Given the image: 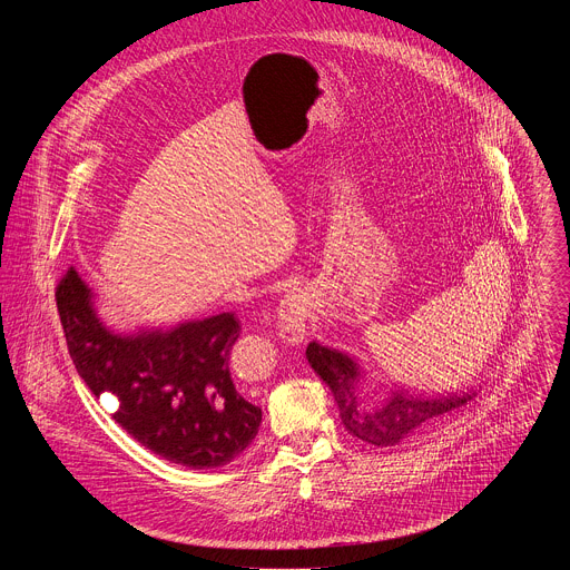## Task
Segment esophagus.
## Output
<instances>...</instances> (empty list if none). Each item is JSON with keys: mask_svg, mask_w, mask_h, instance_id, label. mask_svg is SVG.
I'll use <instances>...</instances> for the list:
<instances>
[{"mask_svg": "<svg viewBox=\"0 0 570 570\" xmlns=\"http://www.w3.org/2000/svg\"><path fill=\"white\" fill-rule=\"evenodd\" d=\"M308 320V297L302 291H291L284 295L277 308V332L288 345H299L306 338Z\"/></svg>", "mask_w": 570, "mask_h": 570, "instance_id": "obj_1", "label": "esophagus"}]
</instances>
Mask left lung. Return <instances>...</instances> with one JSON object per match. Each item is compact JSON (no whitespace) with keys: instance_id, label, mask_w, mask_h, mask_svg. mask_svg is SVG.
<instances>
[{"instance_id":"1","label":"left lung","mask_w":570,"mask_h":570,"mask_svg":"<svg viewBox=\"0 0 570 570\" xmlns=\"http://www.w3.org/2000/svg\"><path fill=\"white\" fill-rule=\"evenodd\" d=\"M306 358L315 374L334 392L345 429L374 446H394L403 438L435 426L478 394L446 392L426 396L394 390L381 401H367L361 392V367L352 356L313 341L306 347Z\"/></svg>"}]
</instances>
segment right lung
<instances>
[{
  "label": "right lung",
  "mask_w": 570,
  "mask_h": 570,
  "mask_svg": "<svg viewBox=\"0 0 570 570\" xmlns=\"http://www.w3.org/2000/svg\"><path fill=\"white\" fill-rule=\"evenodd\" d=\"M92 297L73 268L60 277L56 304L69 356L92 394L115 396L112 420L126 433L189 469L229 464L250 446L262 409L229 376L227 358L240 332L234 313L117 334Z\"/></svg>",
  "instance_id": "1"
}]
</instances>
